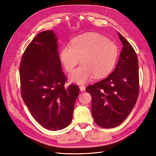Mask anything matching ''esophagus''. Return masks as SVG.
<instances>
[{"label":"esophagus","instance_id":"obj_1","mask_svg":"<svg viewBox=\"0 0 156 156\" xmlns=\"http://www.w3.org/2000/svg\"><path fill=\"white\" fill-rule=\"evenodd\" d=\"M79 88H80V90H81V92H84V91H85V89H86L85 87L83 86V85L79 86Z\"/></svg>","mask_w":156,"mask_h":156}]
</instances>
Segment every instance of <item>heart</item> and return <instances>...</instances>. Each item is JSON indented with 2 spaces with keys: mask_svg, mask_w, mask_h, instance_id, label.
Segmentation results:
<instances>
[{
  "mask_svg": "<svg viewBox=\"0 0 156 156\" xmlns=\"http://www.w3.org/2000/svg\"><path fill=\"white\" fill-rule=\"evenodd\" d=\"M118 53V47L114 41L90 33L75 37L70 46H63L59 58L68 72L81 60L82 64L69 74V79L72 83L83 84L94 76L101 78L109 73L116 64Z\"/></svg>",
  "mask_w": 156,
  "mask_h": 156,
  "instance_id": "heart-1",
  "label": "heart"
}]
</instances>
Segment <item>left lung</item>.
Segmentation results:
<instances>
[{
	"label": "left lung",
	"instance_id": "left-lung-1",
	"mask_svg": "<svg viewBox=\"0 0 156 156\" xmlns=\"http://www.w3.org/2000/svg\"><path fill=\"white\" fill-rule=\"evenodd\" d=\"M123 45L115 70L86 90L92 96V114L96 124L104 128L121 124L137 100L139 91L137 56L133 47L119 32Z\"/></svg>",
	"mask_w": 156,
	"mask_h": 156
}]
</instances>
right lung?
<instances>
[{
	"instance_id": "right-lung-1",
	"label": "right lung",
	"mask_w": 156,
	"mask_h": 156,
	"mask_svg": "<svg viewBox=\"0 0 156 156\" xmlns=\"http://www.w3.org/2000/svg\"><path fill=\"white\" fill-rule=\"evenodd\" d=\"M53 30L39 33L25 49L20 67L21 96L33 118L44 128L57 131L72 122L79 89L66 88Z\"/></svg>"
}]
</instances>
